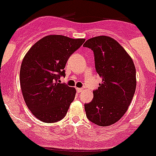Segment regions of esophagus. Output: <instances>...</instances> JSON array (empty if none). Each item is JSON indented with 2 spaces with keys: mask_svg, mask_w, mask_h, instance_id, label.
Instances as JSON below:
<instances>
[{
  "mask_svg": "<svg viewBox=\"0 0 156 156\" xmlns=\"http://www.w3.org/2000/svg\"><path fill=\"white\" fill-rule=\"evenodd\" d=\"M83 90V89H82V88H76V91H77V92H81Z\"/></svg>",
  "mask_w": 156,
  "mask_h": 156,
  "instance_id": "esophagus-1",
  "label": "esophagus"
}]
</instances>
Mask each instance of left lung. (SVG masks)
Instances as JSON below:
<instances>
[{
	"mask_svg": "<svg viewBox=\"0 0 156 156\" xmlns=\"http://www.w3.org/2000/svg\"><path fill=\"white\" fill-rule=\"evenodd\" d=\"M93 51L95 70L102 82L85 105L91 122L107 127L119 121L128 109L136 86V68L125 49L106 35L89 38L83 44Z\"/></svg>",
	"mask_w": 156,
	"mask_h": 156,
	"instance_id": "1",
	"label": "left lung"
}]
</instances>
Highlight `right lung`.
<instances>
[{
    "mask_svg": "<svg viewBox=\"0 0 156 156\" xmlns=\"http://www.w3.org/2000/svg\"><path fill=\"white\" fill-rule=\"evenodd\" d=\"M85 38L61 35L43 37L24 56L20 72L23 96L32 115L44 123H55L65 117L76 95V89L59 79L65 76L67 61Z\"/></svg>",
    "mask_w": 156,
    "mask_h": 156,
    "instance_id": "1",
    "label": "right lung"
}]
</instances>
